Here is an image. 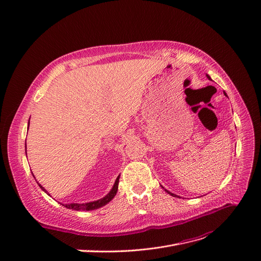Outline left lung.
Here are the masks:
<instances>
[{
	"label": "left lung",
	"mask_w": 261,
	"mask_h": 261,
	"mask_svg": "<svg viewBox=\"0 0 261 261\" xmlns=\"http://www.w3.org/2000/svg\"><path fill=\"white\" fill-rule=\"evenodd\" d=\"M206 76H207V78H208V79H211V77H210V76H208V75H206ZM224 95H225V96H227V95H226V93H225V92H224ZM163 188H164V187H163ZM165 191H167V193H168V194H169V195H171V196H172V197H177V196H176V195H174V194H171V193H170V191H168V190H166V189H165Z\"/></svg>",
	"instance_id": "left-lung-1"
}]
</instances>
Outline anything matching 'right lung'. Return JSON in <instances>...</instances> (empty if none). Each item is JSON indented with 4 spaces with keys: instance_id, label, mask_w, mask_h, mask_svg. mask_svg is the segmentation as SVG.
<instances>
[{
    "instance_id": "obj_1",
    "label": "right lung",
    "mask_w": 261,
    "mask_h": 261,
    "mask_svg": "<svg viewBox=\"0 0 261 261\" xmlns=\"http://www.w3.org/2000/svg\"><path fill=\"white\" fill-rule=\"evenodd\" d=\"M25 145H26V144H25ZM25 148H26V146H25ZM25 151H26V150H25ZM119 175H120V174H119ZM119 175L117 176V179H116V181H115V183H114V185H113L111 191H110V193H109L106 197H103L102 199H99V200L94 201V202L82 203V204H79V203H71V204H62V203H60V204L63 205V206L66 207V208L74 210V211H93V210H97V208L103 206V205L108 204L110 201H111V200L115 197V195H116V193H117V189H118ZM34 177H35V176H34ZM37 183H38V182H37ZM38 185L40 186L41 189H42L43 191H45V193L47 194V191H46L42 186H41L39 183H38ZM47 195L49 196V194H47Z\"/></svg>"
}]
</instances>
